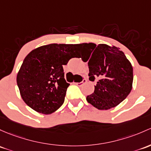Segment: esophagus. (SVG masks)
<instances>
[{"label": "esophagus", "mask_w": 151, "mask_h": 151, "mask_svg": "<svg viewBox=\"0 0 151 151\" xmlns=\"http://www.w3.org/2000/svg\"><path fill=\"white\" fill-rule=\"evenodd\" d=\"M86 82H87L86 79H83V80H82V82H77V83H74V84H75V85H77V86L81 87V86H82V85H83L84 84L86 83Z\"/></svg>", "instance_id": "obj_1"}]
</instances>
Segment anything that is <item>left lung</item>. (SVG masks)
Instances as JSON below:
<instances>
[{
    "label": "left lung",
    "instance_id": "left-lung-1",
    "mask_svg": "<svg viewBox=\"0 0 151 151\" xmlns=\"http://www.w3.org/2000/svg\"><path fill=\"white\" fill-rule=\"evenodd\" d=\"M84 50H90L89 80L97 79L94 93L87 96V101L99 110H108L118 106L131 92L133 69L131 63L119 47L106 44L97 45L82 43Z\"/></svg>",
    "mask_w": 151,
    "mask_h": 151
}]
</instances>
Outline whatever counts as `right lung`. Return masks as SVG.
Listing matches in <instances>:
<instances>
[{
	"label": "right lung",
	"instance_id": "right-lung-1",
	"mask_svg": "<svg viewBox=\"0 0 151 151\" xmlns=\"http://www.w3.org/2000/svg\"><path fill=\"white\" fill-rule=\"evenodd\" d=\"M78 44H49L25 57L17 82L25 104L39 113L50 114L64 102L69 84L64 79L63 65L79 50Z\"/></svg>",
	"mask_w": 151,
	"mask_h": 151
}]
</instances>
